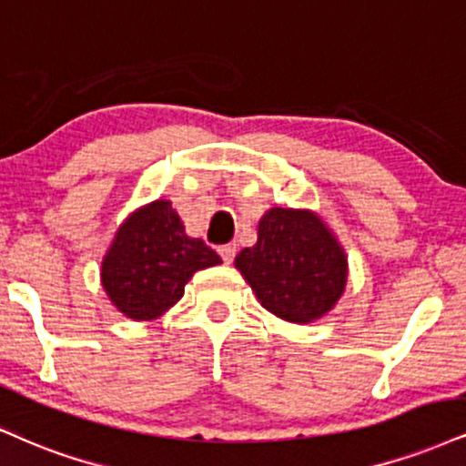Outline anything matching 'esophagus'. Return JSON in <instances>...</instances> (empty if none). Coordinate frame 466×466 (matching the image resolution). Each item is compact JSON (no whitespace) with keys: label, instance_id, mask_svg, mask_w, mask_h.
<instances>
[{"label":"esophagus","instance_id":"34e87169","mask_svg":"<svg viewBox=\"0 0 466 466\" xmlns=\"http://www.w3.org/2000/svg\"><path fill=\"white\" fill-rule=\"evenodd\" d=\"M218 256L223 258V262H226V265H229V262L234 260V256H237V245H223V248H218Z\"/></svg>","mask_w":466,"mask_h":466}]
</instances>
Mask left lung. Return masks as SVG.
<instances>
[{
	"label": "left lung",
	"instance_id": "1",
	"mask_svg": "<svg viewBox=\"0 0 466 466\" xmlns=\"http://www.w3.org/2000/svg\"><path fill=\"white\" fill-rule=\"evenodd\" d=\"M234 265L262 308L290 323L328 315L345 293L347 254L317 212L268 208L258 223L254 248Z\"/></svg>",
	"mask_w": 466,
	"mask_h": 466
}]
</instances>
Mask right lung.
I'll return each instance as SVG.
<instances>
[{"label":"right lung","instance_id":"add662e5","mask_svg":"<svg viewBox=\"0 0 466 466\" xmlns=\"http://www.w3.org/2000/svg\"><path fill=\"white\" fill-rule=\"evenodd\" d=\"M221 265L201 238L188 237L169 199L141 206L121 223L102 260V287L134 321H154L182 299L199 268Z\"/></svg>","mask_w":466,"mask_h":466}]
</instances>
